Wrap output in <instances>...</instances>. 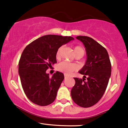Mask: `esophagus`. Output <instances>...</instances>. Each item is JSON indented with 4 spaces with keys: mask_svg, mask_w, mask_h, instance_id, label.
I'll use <instances>...</instances> for the list:
<instances>
[{
    "mask_svg": "<svg viewBox=\"0 0 128 128\" xmlns=\"http://www.w3.org/2000/svg\"><path fill=\"white\" fill-rule=\"evenodd\" d=\"M66 78H68V76L66 75H64V79H65V80H66Z\"/></svg>",
    "mask_w": 128,
    "mask_h": 128,
    "instance_id": "34e87169",
    "label": "esophagus"
}]
</instances>
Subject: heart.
Segmentation results:
<instances>
[{
  "instance_id": "heart-1",
  "label": "heart",
  "mask_w": 128,
  "mask_h": 128,
  "mask_svg": "<svg viewBox=\"0 0 128 128\" xmlns=\"http://www.w3.org/2000/svg\"><path fill=\"white\" fill-rule=\"evenodd\" d=\"M62 49V47H60L57 50L56 53V58H59L60 56V53ZM74 51L76 55L79 54H84V50L82 47L81 46H75L74 47ZM58 69L59 71H60L63 73L66 74V75H69L72 73V72L75 71L77 70L78 66L76 64H71V63L68 62H62L61 63L58 64Z\"/></svg>"
}]
</instances>
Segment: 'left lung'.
I'll use <instances>...</instances> for the list:
<instances>
[{"label":"left lung","instance_id":"obj_1","mask_svg":"<svg viewBox=\"0 0 128 128\" xmlns=\"http://www.w3.org/2000/svg\"><path fill=\"white\" fill-rule=\"evenodd\" d=\"M76 38L84 45L86 60L79 71L84 75V78H74L71 97L77 105L90 108L102 98L106 90L111 76V63L106 49L92 38L77 36Z\"/></svg>","mask_w":128,"mask_h":128}]
</instances>
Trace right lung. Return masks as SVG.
<instances>
[{
  "instance_id": "right-lung-1",
  "label": "right lung",
  "mask_w": 128,
  "mask_h": 128,
  "mask_svg": "<svg viewBox=\"0 0 128 128\" xmlns=\"http://www.w3.org/2000/svg\"><path fill=\"white\" fill-rule=\"evenodd\" d=\"M73 40L70 36H44L24 50L19 61V75L24 91L33 103L45 106L54 101L64 75L56 71L50 78L46 70L57 63L58 48Z\"/></svg>"
}]
</instances>
